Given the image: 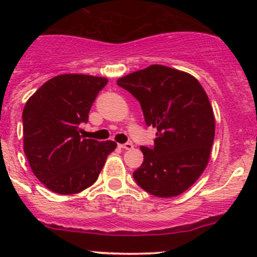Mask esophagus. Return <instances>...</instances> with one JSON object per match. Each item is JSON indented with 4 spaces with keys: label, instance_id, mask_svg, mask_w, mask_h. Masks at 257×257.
I'll list each match as a JSON object with an SVG mask.
<instances>
[{
    "label": "esophagus",
    "instance_id": "esophagus-1",
    "mask_svg": "<svg viewBox=\"0 0 257 257\" xmlns=\"http://www.w3.org/2000/svg\"><path fill=\"white\" fill-rule=\"evenodd\" d=\"M119 147H120L121 149H125V150L133 149V144H132V143H124V144L119 145Z\"/></svg>",
    "mask_w": 257,
    "mask_h": 257
}]
</instances>
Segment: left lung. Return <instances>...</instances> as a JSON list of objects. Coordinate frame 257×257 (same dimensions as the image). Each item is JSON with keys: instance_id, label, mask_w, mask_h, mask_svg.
<instances>
[{"instance_id": "left-lung-1", "label": "left lung", "mask_w": 257, "mask_h": 257, "mask_svg": "<svg viewBox=\"0 0 257 257\" xmlns=\"http://www.w3.org/2000/svg\"><path fill=\"white\" fill-rule=\"evenodd\" d=\"M141 103L147 125L157 128L154 147L133 173L147 193L172 198L188 190L205 170L215 136L208 94L186 72L153 64L116 80Z\"/></svg>"}]
</instances>
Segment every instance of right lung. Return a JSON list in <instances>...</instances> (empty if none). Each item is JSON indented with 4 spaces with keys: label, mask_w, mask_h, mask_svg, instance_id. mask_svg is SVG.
Returning <instances> with one entry per match:
<instances>
[{
    "label": "right lung",
    "mask_w": 257,
    "mask_h": 257,
    "mask_svg": "<svg viewBox=\"0 0 257 257\" xmlns=\"http://www.w3.org/2000/svg\"><path fill=\"white\" fill-rule=\"evenodd\" d=\"M108 79L88 74H61L30 97L22 113L23 150L33 174L53 193H80L95 183L112 141L82 139L90 107Z\"/></svg>",
    "instance_id": "1"
}]
</instances>
